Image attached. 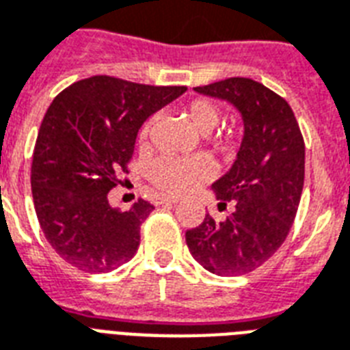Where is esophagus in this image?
I'll use <instances>...</instances> for the list:
<instances>
[{
	"instance_id": "obj_1",
	"label": "esophagus",
	"mask_w": 350,
	"mask_h": 350,
	"mask_svg": "<svg viewBox=\"0 0 350 350\" xmlns=\"http://www.w3.org/2000/svg\"><path fill=\"white\" fill-rule=\"evenodd\" d=\"M155 204H177L178 199L175 197H170V195H157L155 199H153Z\"/></svg>"
}]
</instances>
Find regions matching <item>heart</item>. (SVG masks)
Returning a JSON list of instances; mask_svg holds the SVG:
<instances>
[{"instance_id": "heart-1", "label": "heart", "mask_w": 350, "mask_h": 350, "mask_svg": "<svg viewBox=\"0 0 350 350\" xmlns=\"http://www.w3.org/2000/svg\"><path fill=\"white\" fill-rule=\"evenodd\" d=\"M183 116L186 118L189 126L200 135H208L217 127L221 120V111L212 100L208 98H195L183 107ZM151 124L153 120H148L140 129V140H146L150 137ZM212 144L213 150L221 153H230L237 146V135L235 133H221L215 137H210L208 140ZM212 175V167L202 159L191 157V159H180V157H159L151 162L148 178L157 189H161L164 193L180 195L186 193L200 183H204L206 178Z\"/></svg>"}]
</instances>
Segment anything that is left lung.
<instances>
[{
    "mask_svg": "<svg viewBox=\"0 0 350 350\" xmlns=\"http://www.w3.org/2000/svg\"><path fill=\"white\" fill-rule=\"evenodd\" d=\"M226 100L245 124L234 166L212 184L223 221L206 215L186 232L189 254L208 272L243 275L275 254L296 217L305 180V142L285 98L250 78H226L195 88Z\"/></svg>",
    "mask_w": 350,
    "mask_h": 350,
    "instance_id": "8db88e82",
    "label": "left lung"
}]
</instances>
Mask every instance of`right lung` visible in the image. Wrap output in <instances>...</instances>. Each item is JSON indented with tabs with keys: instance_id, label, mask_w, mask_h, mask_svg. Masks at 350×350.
<instances>
[{
	"instance_id": "right-lung-1",
	"label": "right lung",
	"mask_w": 350,
	"mask_h": 350,
	"mask_svg": "<svg viewBox=\"0 0 350 350\" xmlns=\"http://www.w3.org/2000/svg\"><path fill=\"white\" fill-rule=\"evenodd\" d=\"M184 91L102 75L75 82L49 105L32 155V199L45 239L69 265L111 272L137 254L153 204L138 199L120 212L107 193L118 170L127 173L140 126Z\"/></svg>"
}]
</instances>
